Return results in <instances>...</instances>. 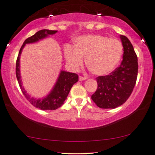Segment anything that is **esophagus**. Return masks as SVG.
<instances>
[{
  "instance_id": "34e87169",
  "label": "esophagus",
  "mask_w": 155,
  "mask_h": 155,
  "mask_svg": "<svg viewBox=\"0 0 155 155\" xmlns=\"http://www.w3.org/2000/svg\"><path fill=\"white\" fill-rule=\"evenodd\" d=\"M87 80V77H82V76H80L79 77V80L80 81H83Z\"/></svg>"
}]
</instances>
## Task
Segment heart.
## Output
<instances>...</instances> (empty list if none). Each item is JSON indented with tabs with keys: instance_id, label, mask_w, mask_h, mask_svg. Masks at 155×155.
Returning <instances> with one entry per match:
<instances>
[{
	"instance_id": "1",
	"label": "heart",
	"mask_w": 155,
	"mask_h": 155,
	"mask_svg": "<svg viewBox=\"0 0 155 155\" xmlns=\"http://www.w3.org/2000/svg\"><path fill=\"white\" fill-rule=\"evenodd\" d=\"M123 46L116 39H109L100 35H87L78 37L74 46H64V57L68 65L77 70L87 58L89 69L97 75L111 73L120 61Z\"/></svg>"
}]
</instances>
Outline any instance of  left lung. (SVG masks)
Listing matches in <instances>:
<instances>
[{
  "instance_id": "8db88e82",
  "label": "left lung",
  "mask_w": 155,
  "mask_h": 155,
  "mask_svg": "<svg viewBox=\"0 0 155 155\" xmlns=\"http://www.w3.org/2000/svg\"><path fill=\"white\" fill-rule=\"evenodd\" d=\"M123 46L120 65L105 76L96 78L97 88L91 96L102 109H114L125 103L134 89L138 74V59L134 48L125 36L120 35Z\"/></svg>"
}]
</instances>
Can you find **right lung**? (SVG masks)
I'll list each match as a JSON object with an SVG mask.
<instances>
[{"instance_id":"obj_1","label":"right lung","mask_w":155,"mask_h":155,"mask_svg":"<svg viewBox=\"0 0 155 155\" xmlns=\"http://www.w3.org/2000/svg\"><path fill=\"white\" fill-rule=\"evenodd\" d=\"M57 32H58L57 30H49L46 29L38 31L34 35L28 38L23 42L19 53H18L17 59H16V75L21 91L33 106L41 109V110H54V109L60 107L67 97L73 85L78 81V75L76 73L61 71L58 80L51 92L41 99L35 98V97H31L30 95L28 94L22 85V80H21L20 72V56L25 44L36 43L39 40L48 37L50 35H54Z\"/></svg>"}]
</instances>
